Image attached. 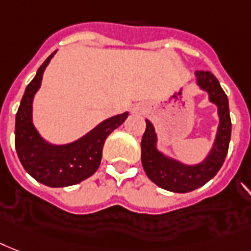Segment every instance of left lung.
Segmentation results:
<instances>
[{"label": "left lung", "instance_id": "8db88e82", "mask_svg": "<svg viewBox=\"0 0 251 251\" xmlns=\"http://www.w3.org/2000/svg\"><path fill=\"white\" fill-rule=\"evenodd\" d=\"M197 86L209 95V101L217 105V134L206 157L199 164H185L158 150V138L154 126L146 120V131L142 138V165L147 176L160 188L175 193H187L202 187L215 176L225 162L231 140V117L228 98L221 83L210 72H195Z\"/></svg>", "mask_w": 251, "mask_h": 251}]
</instances>
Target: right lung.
<instances>
[{
    "label": "right lung",
    "mask_w": 251,
    "mask_h": 251,
    "mask_svg": "<svg viewBox=\"0 0 251 251\" xmlns=\"http://www.w3.org/2000/svg\"><path fill=\"white\" fill-rule=\"evenodd\" d=\"M55 54L56 51L45 60L24 91L15 119V148L32 178L48 187L60 188L81 183L97 172L105 139L125 122L129 112L101 121L71 143L52 144L44 139L33 124V99L41 87L45 69Z\"/></svg>",
    "instance_id": "add662e5"
}]
</instances>
